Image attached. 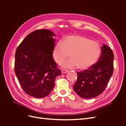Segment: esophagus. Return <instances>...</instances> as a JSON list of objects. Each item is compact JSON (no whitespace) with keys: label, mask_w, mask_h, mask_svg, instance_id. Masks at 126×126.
<instances>
[{"label":"esophagus","mask_w":126,"mask_h":126,"mask_svg":"<svg viewBox=\"0 0 126 126\" xmlns=\"http://www.w3.org/2000/svg\"><path fill=\"white\" fill-rule=\"evenodd\" d=\"M68 71L67 70L63 69V70H62V74H66V73H67V72Z\"/></svg>","instance_id":"obj_1"}]
</instances>
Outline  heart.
<instances>
[{"label":"heart","instance_id":"obj_1","mask_svg":"<svg viewBox=\"0 0 126 126\" xmlns=\"http://www.w3.org/2000/svg\"><path fill=\"white\" fill-rule=\"evenodd\" d=\"M101 48L96 41L80 35H70L59 41L55 46L52 56L55 62L62 64L69 57L70 59L64 63L65 68L77 67L80 70L88 69L96 63L100 56Z\"/></svg>","mask_w":126,"mask_h":126}]
</instances>
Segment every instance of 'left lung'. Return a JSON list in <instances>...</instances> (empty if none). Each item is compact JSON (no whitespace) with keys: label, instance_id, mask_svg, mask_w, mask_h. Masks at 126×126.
Returning <instances> with one entry per match:
<instances>
[{"label":"left lung","instance_id":"obj_1","mask_svg":"<svg viewBox=\"0 0 126 126\" xmlns=\"http://www.w3.org/2000/svg\"><path fill=\"white\" fill-rule=\"evenodd\" d=\"M113 58L111 49L103 45L98 62L88 69L77 72V80L73 86L76 93L84 99L100 94L113 74Z\"/></svg>","mask_w":126,"mask_h":126}]
</instances>
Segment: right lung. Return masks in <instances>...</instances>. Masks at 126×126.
Segmentation results:
<instances>
[{
    "label": "right lung",
    "instance_id": "add662e5",
    "mask_svg": "<svg viewBox=\"0 0 126 126\" xmlns=\"http://www.w3.org/2000/svg\"><path fill=\"white\" fill-rule=\"evenodd\" d=\"M54 33L49 30H35L28 35L15 53V72L25 92L38 98L48 96L61 75L53 59Z\"/></svg>",
    "mask_w": 126,
    "mask_h": 126
}]
</instances>
